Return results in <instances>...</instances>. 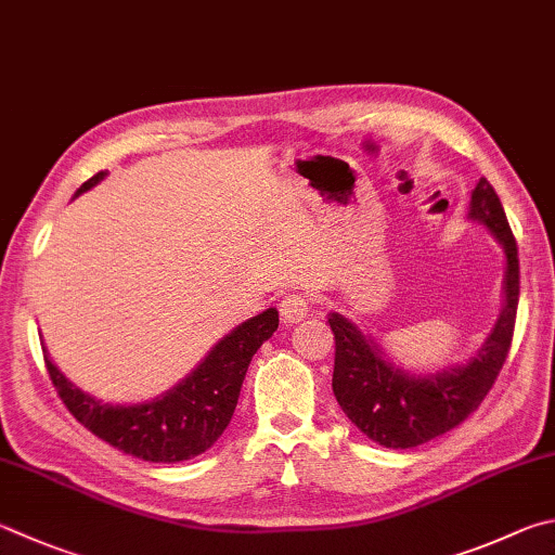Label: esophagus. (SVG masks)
Wrapping results in <instances>:
<instances>
[{"label":"esophagus","mask_w":555,"mask_h":555,"mask_svg":"<svg viewBox=\"0 0 555 555\" xmlns=\"http://www.w3.org/2000/svg\"><path fill=\"white\" fill-rule=\"evenodd\" d=\"M310 310L308 304V296L304 294H291L279 304V312H281V320L286 322V325H294V322H300Z\"/></svg>","instance_id":"obj_1"}]
</instances>
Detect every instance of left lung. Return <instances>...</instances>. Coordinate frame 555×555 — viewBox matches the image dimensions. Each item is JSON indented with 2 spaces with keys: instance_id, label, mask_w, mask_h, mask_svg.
<instances>
[{
  "instance_id": "obj_1",
  "label": "left lung",
  "mask_w": 555,
  "mask_h": 555,
  "mask_svg": "<svg viewBox=\"0 0 555 555\" xmlns=\"http://www.w3.org/2000/svg\"><path fill=\"white\" fill-rule=\"evenodd\" d=\"M468 218L486 225L505 249V304L488 339L466 364L425 376L408 374L349 318L327 315L335 335V398L351 425L386 449L420 447L459 427L486 400L509 354L519 306L517 243L486 177L473 189Z\"/></svg>"
}]
</instances>
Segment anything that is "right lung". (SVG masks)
Segmentation results:
<instances>
[{"label":"right lung","instance_id":"right-lung-1","mask_svg":"<svg viewBox=\"0 0 555 555\" xmlns=\"http://www.w3.org/2000/svg\"><path fill=\"white\" fill-rule=\"evenodd\" d=\"M106 175L99 172L85 181L75 196L96 186ZM276 327V308L245 320L175 388L138 405H111L89 396L63 376V371L50 361L48 349H43V357L60 400L92 435L135 459L177 463L204 453L223 435L237 408L249 361Z\"/></svg>","mask_w":555,"mask_h":555}]
</instances>
